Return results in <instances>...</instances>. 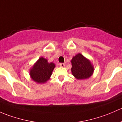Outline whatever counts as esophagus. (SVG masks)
Here are the masks:
<instances>
[{
  "mask_svg": "<svg viewBox=\"0 0 122 122\" xmlns=\"http://www.w3.org/2000/svg\"><path fill=\"white\" fill-rule=\"evenodd\" d=\"M60 66L61 67H64L65 66V63H60Z\"/></svg>",
  "mask_w": 122,
  "mask_h": 122,
  "instance_id": "obj_1",
  "label": "esophagus"
}]
</instances>
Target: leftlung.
I'll list each match as a JSON object with an SVG mask.
<instances>
[{
    "label": "left lung",
    "mask_w": 122,
    "mask_h": 122,
    "mask_svg": "<svg viewBox=\"0 0 122 122\" xmlns=\"http://www.w3.org/2000/svg\"><path fill=\"white\" fill-rule=\"evenodd\" d=\"M71 63V73L76 79H86L93 74L95 69L92 63L81 53L73 56Z\"/></svg>",
    "instance_id": "left-lung-1"
}]
</instances>
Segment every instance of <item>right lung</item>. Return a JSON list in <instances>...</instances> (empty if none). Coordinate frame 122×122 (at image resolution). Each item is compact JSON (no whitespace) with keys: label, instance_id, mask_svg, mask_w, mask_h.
Instances as JSON below:
<instances>
[{"label":"right lung","instance_id":"1","mask_svg":"<svg viewBox=\"0 0 122 122\" xmlns=\"http://www.w3.org/2000/svg\"><path fill=\"white\" fill-rule=\"evenodd\" d=\"M55 66L54 63H49L46 59L39 57L30 69V78L37 83H45L50 79Z\"/></svg>","mask_w":122,"mask_h":122}]
</instances>
